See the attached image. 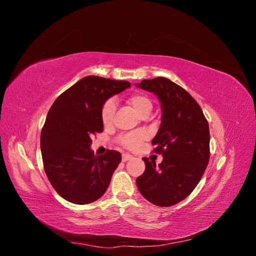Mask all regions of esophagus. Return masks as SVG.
<instances>
[{"label": "esophagus", "mask_w": 256, "mask_h": 256, "mask_svg": "<svg viewBox=\"0 0 256 256\" xmlns=\"http://www.w3.org/2000/svg\"><path fill=\"white\" fill-rule=\"evenodd\" d=\"M134 157L131 156V154H122V162H126L128 160H131Z\"/></svg>", "instance_id": "obj_1"}]
</instances>
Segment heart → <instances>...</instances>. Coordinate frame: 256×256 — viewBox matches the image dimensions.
Segmentation results:
<instances>
[{
    "mask_svg": "<svg viewBox=\"0 0 256 256\" xmlns=\"http://www.w3.org/2000/svg\"><path fill=\"white\" fill-rule=\"evenodd\" d=\"M127 104L132 108L138 115L141 118L148 116L152 109V104L150 99L143 94H132L127 98ZM115 113V104L113 100H108L102 108V120L104 126H110L113 122V116ZM145 140V134L141 131H136L125 134L120 138V143L128 150H136L143 141Z\"/></svg>",
    "mask_w": 256,
    "mask_h": 256,
    "instance_id": "b5f03b06",
    "label": "heart"
}]
</instances>
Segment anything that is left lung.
<instances>
[{"label":"left lung","instance_id":"obj_1","mask_svg":"<svg viewBox=\"0 0 256 256\" xmlns=\"http://www.w3.org/2000/svg\"><path fill=\"white\" fill-rule=\"evenodd\" d=\"M138 88L154 92L161 104L162 118L152 144L164 160L145 162L136 178L141 194L150 203L168 207L187 198L202 178L209 161V127L202 109L187 90L164 76L143 80Z\"/></svg>","mask_w":256,"mask_h":256}]
</instances>
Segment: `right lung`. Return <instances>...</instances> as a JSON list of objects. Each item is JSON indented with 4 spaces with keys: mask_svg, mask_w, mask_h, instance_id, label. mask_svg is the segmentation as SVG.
Instances as JSON below:
<instances>
[{
    "mask_svg": "<svg viewBox=\"0 0 256 256\" xmlns=\"http://www.w3.org/2000/svg\"><path fill=\"white\" fill-rule=\"evenodd\" d=\"M127 81L88 76L58 97L40 134L44 172L66 200L84 205L102 198L122 161L116 150L95 156L90 136L104 130L102 108L108 99L130 88Z\"/></svg>",
    "mask_w": 256,
    "mask_h": 256,
    "instance_id": "add662e5",
    "label": "right lung"
}]
</instances>
